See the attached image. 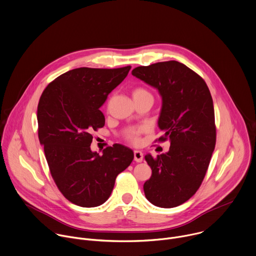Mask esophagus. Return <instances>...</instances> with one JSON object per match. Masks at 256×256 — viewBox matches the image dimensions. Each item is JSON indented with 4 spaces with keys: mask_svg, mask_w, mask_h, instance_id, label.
I'll use <instances>...</instances> for the list:
<instances>
[{
    "mask_svg": "<svg viewBox=\"0 0 256 256\" xmlns=\"http://www.w3.org/2000/svg\"><path fill=\"white\" fill-rule=\"evenodd\" d=\"M134 160L138 162H140L144 158V154L140 150H134Z\"/></svg>",
    "mask_w": 256,
    "mask_h": 256,
    "instance_id": "obj_1",
    "label": "esophagus"
}]
</instances>
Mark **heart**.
Segmentation results:
<instances>
[{
	"label": "heart",
	"instance_id": "obj_1",
	"mask_svg": "<svg viewBox=\"0 0 256 256\" xmlns=\"http://www.w3.org/2000/svg\"><path fill=\"white\" fill-rule=\"evenodd\" d=\"M132 96H134V100H138V98H152V94L144 88L142 86H136L132 90ZM144 130V128H132L128 132H126V140L128 142H130L132 144H138L140 140V134Z\"/></svg>",
	"mask_w": 256,
	"mask_h": 256
}]
</instances>
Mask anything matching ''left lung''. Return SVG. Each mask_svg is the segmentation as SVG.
Returning a JSON list of instances; mask_svg holds the SVG:
<instances>
[{
	"mask_svg": "<svg viewBox=\"0 0 256 256\" xmlns=\"http://www.w3.org/2000/svg\"><path fill=\"white\" fill-rule=\"evenodd\" d=\"M132 74L156 88L162 104L158 128L170 140L166 154L144 158L152 176L144 184L146 198L162 208L188 201L201 186L216 144L213 100L204 79L178 61L138 66Z\"/></svg>",
	"mask_w": 256,
	"mask_h": 256,
	"instance_id": "obj_1",
	"label": "left lung"
}]
</instances>
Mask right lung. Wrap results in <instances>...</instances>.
I'll return each mask as SVG.
<instances>
[{
  "mask_svg": "<svg viewBox=\"0 0 256 256\" xmlns=\"http://www.w3.org/2000/svg\"><path fill=\"white\" fill-rule=\"evenodd\" d=\"M130 68L72 69L50 82L40 98L39 140L57 188L75 205L104 204L118 175L134 160V152L120 144L102 156L90 150L92 132L106 124L100 108Z\"/></svg>",
  "mask_w": 256,
  "mask_h": 256,
  "instance_id": "obj_1",
  "label": "right lung"
}]
</instances>
